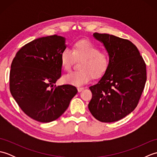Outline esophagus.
I'll use <instances>...</instances> for the list:
<instances>
[{"label":"esophagus","mask_w":157,"mask_h":157,"mask_svg":"<svg viewBox=\"0 0 157 157\" xmlns=\"http://www.w3.org/2000/svg\"><path fill=\"white\" fill-rule=\"evenodd\" d=\"M84 89V88H82V87H79V88H78V91L79 92H82L83 90Z\"/></svg>","instance_id":"34e87169"}]
</instances>
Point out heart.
Instances as JSON below:
<instances>
[{
  "mask_svg": "<svg viewBox=\"0 0 157 157\" xmlns=\"http://www.w3.org/2000/svg\"><path fill=\"white\" fill-rule=\"evenodd\" d=\"M98 46L86 40L77 41L72 49L65 48L60 55V61L63 69L69 71L75 59H82L79 63L80 70L71 71L63 76L66 84L80 86L88 83L92 78H99L104 75L109 67L108 54L100 52Z\"/></svg>",
  "mask_w": 157,
  "mask_h": 157,
  "instance_id": "obj_1",
  "label": "heart"
}]
</instances>
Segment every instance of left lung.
<instances>
[{
    "label": "left lung",
    "mask_w": 157,
    "mask_h": 157,
    "mask_svg": "<svg viewBox=\"0 0 157 157\" xmlns=\"http://www.w3.org/2000/svg\"><path fill=\"white\" fill-rule=\"evenodd\" d=\"M109 56L107 71L97 84L90 87L92 98L88 104L98 121H119L137 106L146 81V64L137 47L128 40L94 33Z\"/></svg>",
    "instance_id": "1"
}]
</instances>
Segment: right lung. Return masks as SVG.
<instances>
[{
    "instance_id": "obj_1",
    "label": "right lung",
    "mask_w": 157,
    "mask_h": 157,
    "mask_svg": "<svg viewBox=\"0 0 157 157\" xmlns=\"http://www.w3.org/2000/svg\"><path fill=\"white\" fill-rule=\"evenodd\" d=\"M65 38L53 35L36 39L17 52L10 71V91L19 107L42 123L55 121L78 92L71 85H54L61 76L60 55Z\"/></svg>"
}]
</instances>
